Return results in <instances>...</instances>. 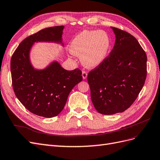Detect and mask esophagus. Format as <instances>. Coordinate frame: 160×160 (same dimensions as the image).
I'll return each mask as SVG.
<instances>
[{
    "label": "esophagus",
    "mask_w": 160,
    "mask_h": 160,
    "mask_svg": "<svg viewBox=\"0 0 160 160\" xmlns=\"http://www.w3.org/2000/svg\"><path fill=\"white\" fill-rule=\"evenodd\" d=\"M82 77H83V79H85L87 78V77H88V72L85 71H83V72H82Z\"/></svg>",
    "instance_id": "esophagus-1"
}]
</instances>
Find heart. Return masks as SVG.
<instances>
[{
    "instance_id": "obj_1",
    "label": "heart",
    "mask_w": 160,
    "mask_h": 160,
    "mask_svg": "<svg viewBox=\"0 0 160 160\" xmlns=\"http://www.w3.org/2000/svg\"><path fill=\"white\" fill-rule=\"evenodd\" d=\"M111 46L108 34L103 31L85 30L71 41L69 50L72 55L81 57L88 68L99 65L107 57Z\"/></svg>"
}]
</instances>
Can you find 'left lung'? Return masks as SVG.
Here are the masks:
<instances>
[{"label": "left lung", "instance_id": "8db88e82", "mask_svg": "<svg viewBox=\"0 0 160 160\" xmlns=\"http://www.w3.org/2000/svg\"><path fill=\"white\" fill-rule=\"evenodd\" d=\"M115 35L109 56L88 75L91 98L103 115L123 112L142 89L147 75V56L133 36L111 27Z\"/></svg>", "mask_w": 160, "mask_h": 160}]
</instances>
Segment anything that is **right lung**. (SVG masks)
<instances>
[{"mask_svg":"<svg viewBox=\"0 0 160 160\" xmlns=\"http://www.w3.org/2000/svg\"><path fill=\"white\" fill-rule=\"evenodd\" d=\"M64 26L46 28L25 38L11 57L12 88L17 98L31 113L51 118L63 109L70 92L83 79L81 71H67L55 61L43 69H35L30 51L35 42L61 44Z\"/></svg>","mask_w":160,"mask_h":160,"instance_id":"right-lung-1","label":"right lung"}]
</instances>
